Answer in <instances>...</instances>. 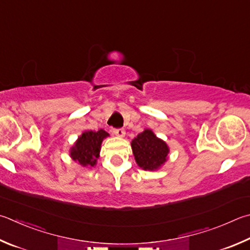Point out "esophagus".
Returning a JSON list of instances; mask_svg holds the SVG:
<instances>
[{
	"instance_id": "1",
	"label": "esophagus",
	"mask_w": 250,
	"mask_h": 250,
	"mask_svg": "<svg viewBox=\"0 0 250 250\" xmlns=\"http://www.w3.org/2000/svg\"><path fill=\"white\" fill-rule=\"evenodd\" d=\"M112 132L115 133L116 135H118V137H125V129H122V128L112 129Z\"/></svg>"
}]
</instances>
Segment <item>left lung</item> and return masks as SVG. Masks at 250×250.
<instances>
[{
  "label": "left lung",
  "mask_w": 250,
  "mask_h": 250,
  "mask_svg": "<svg viewBox=\"0 0 250 250\" xmlns=\"http://www.w3.org/2000/svg\"><path fill=\"white\" fill-rule=\"evenodd\" d=\"M138 165L145 170L157 169L167 160L169 149L164 141L156 138L151 130H144L131 142Z\"/></svg>",
  "instance_id": "8db88e82"
}]
</instances>
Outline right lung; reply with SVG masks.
Segmentation results:
<instances>
[{
    "label": "right lung",
    "instance_id": "obj_1",
    "mask_svg": "<svg viewBox=\"0 0 250 250\" xmlns=\"http://www.w3.org/2000/svg\"><path fill=\"white\" fill-rule=\"evenodd\" d=\"M106 137H108V133L103 129L98 130L97 132L85 131L71 148L72 158L79 162L82 166L93 167L99 157L103 140Z\"/></svg>",
    "mask_w": 250,
    "mask_h": 250
}]
</instances>
